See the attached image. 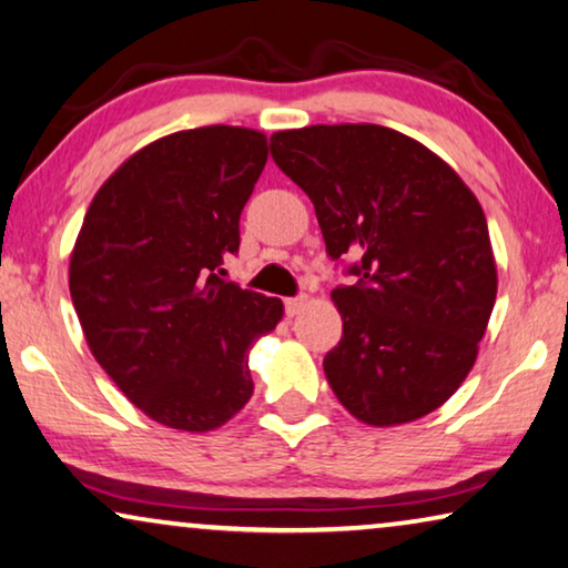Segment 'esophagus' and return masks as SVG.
I'll return each mask as SVG.
<instances>
[{
  "mask_svg": "<svg viewBox=\"0 0 568 568\" xmlns=\"http://www.w3.org/2000/svg\"><path fill=\"white\" fill-rule=\"evenodd\" d=\"M308 298L306 295H295V298H285V313L287 316H295V313H301L303 306H306Z\"/></svg>",
  "mask_w": 568,
  "mask_h": 568,
  "instance_id": "esophagus-1",
  "label": "esophagus"
}]
</instances>
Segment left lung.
Wrapping results in <instances>:
<instances>
[{
    "mask_svg": "<svg viewBox=\"0 0 568 568\" xmlns=\"http://www.w3.org/2000/svg\"><path fill=\"white\" fill-rule=\"evenodd\" d=\"M270 152L313 201L328 257L357 260V283L332 291L344 332L324 372L338 403L379 428L428 416L469 375L495 306L477 196L390 126L285 130Z\"/></svg>",
    "mask_w": 568,
    "mask_h": 568,
    "instance_id": "1",
    "label": "left lung"
}]
</instances>
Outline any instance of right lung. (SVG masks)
Returning a JSON list of instances; mask_svg holds the SVG:
<instances>
[{
    "mask_svg": "<svg viewBox=\"0 0 568 568\" xmlns=\"http://www.w3.org/2000/svg\"><path fill=\"white\" fill-rule=\"evenodd\" d=\"M267 163L257 130L211 124L150 142L83 216L68 287L91 354L152 420L203 434L252 397L247 354L283 301L226 283L240 214Z\"/></svg>",
    "mask_w": 568,
    "mask_h": 568,
    "instance_id": "add662e5",
    "label": "right lung"
}]
</instances>
